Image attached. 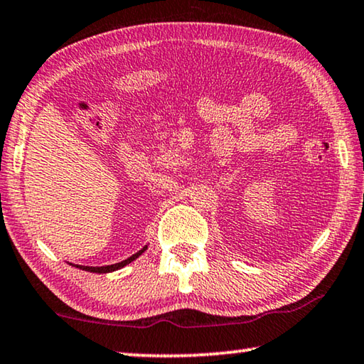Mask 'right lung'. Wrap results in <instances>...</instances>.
Here are the masks:
<instances>
[{
  "instance_id": "obj_1",
  "label": "right lung",
  "mask_w": 364,
  "mask_h": 364,
  "mask_svg": "<svg viewBox=\"0 0 364 364\" xmlns=\"http://www.w3.org/2000/svg\"><path fill=\"white\" fill-rule=\"evenodd\" d=\"M145 250H147V247H144L142 250L137 252L135 255H132V257H130V258L124 259V262L116 263V264H107V267H81V264H77V268L85 269V271H91V273H109V271H116L119 268L126 267V264H129L130 262H134V259L137 258V257H140V255H142Z\"/></svg>"
}]
</instances>
